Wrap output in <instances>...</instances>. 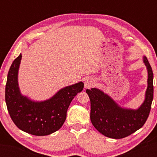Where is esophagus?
I'll list each match as a JSON object with an SVG mask.
<instances>
[{
  "label": "esophagus",
  "mask_w": 157,
  "mask_h": 157,
  "mask_svg": "<svg viewBox=\"0 0 157 157\" xmlns=\"http://www.w3.org/2000/svg\"><path fill=\"white\" fill-rule=\"evenodd\" d=\"M94 81L92 78H86L84 80V87L86 88L90 87L94 84Z\"/></svg>",
  "instance_id": "obj_1"
}]
</instances>
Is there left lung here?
I'll return each mask as SVG.
<instances>
[{"label": "left lung", "instance_id": "8db88e82", "mask_svg": "<svg viewBox=\"0 0 157 157\" xmlns=\"http://www.w3.org/2000/svg\"><path fill=\"white\" fill-rule=\"evenodd\" d=\"M148 71V87L145 100L136 109L119 106L109 95L97 88L86 90L90 99V119L92 125L106 137L121 139L140 129L147 120L153 100V72L146 56L143 57Z\"/></svg>", "mask_w": 157, "mask_h": 157}]
</instances>
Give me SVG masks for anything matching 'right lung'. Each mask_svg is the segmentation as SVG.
<instances>
[{"instance_id":"add662e5","label":"right lung","mask_w":157,"mask_h":157,"mask_svg":"<svg viewBox=\"0 0 157 157\" xmlns=\"http://www.w3.org/2000/svg\"><path fill=\"white\" fill-rule=\"evenodd\" d=\"M20 54L13 61L7 75L5 101L13 123L22 131L34 136H47L57 131L64 123L70 103L84 89V83L67 86L48 100L35 102L23 96L18 86Z\"/></svg>"}]
</instances>
